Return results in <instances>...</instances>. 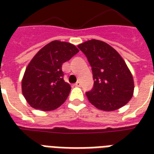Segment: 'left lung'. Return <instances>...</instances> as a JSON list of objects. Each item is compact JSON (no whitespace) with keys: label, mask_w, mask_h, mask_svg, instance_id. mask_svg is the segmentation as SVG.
Returning a JSON list of instances; mask_svg holds the SVG:
<instances>
[{"label":"left lung","mask_w":154,"mask_h":154,"mask_svg":"<svg viewBox=\"0 0 154 154\" xmlns=\"http://www.w3.org/2000/svg\"><path fill=\"white\" fill-rule=\"evenodd\" d=\"M77 53L73 44L54 40L35 54L22 80V93L30 106L50 111L65 102L71 87L64 81L62 66Z\"/></svg>","instance_id":"left-lung-1"}]
</instances>
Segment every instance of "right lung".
<instances>
[{"label":"right lung","mask_w":154,"mask_h":154,"mask_svg":"<svg viewBox=\"0 0 154 154\" xmlns=\"http://www.w3.org/2000/svg\"><path fill=\"white\" fill-rule=\"evenodd\" d=\"M93 74L92 89L86 92L91 103L106 111L118 110L128 103L134 93V80L127 65L113 48L91 39L80 44Z\"/></svg>","instance_id":"right-lung-1"}]
</instances>
